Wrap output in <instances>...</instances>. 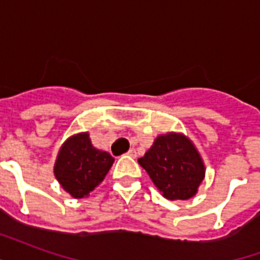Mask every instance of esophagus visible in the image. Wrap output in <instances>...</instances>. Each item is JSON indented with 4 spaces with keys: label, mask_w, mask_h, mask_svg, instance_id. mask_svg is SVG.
Listing matches in <instances>:
<instances>
[{
    "label": "esophagus",
    "mask_w": 260,
    "mask_h": 260,
    "mask_svg": "<svg viewBox=\"0 0 260 260\" xmlns=\"http://www.w3.org/2000/svg\"><path fill=\"white\" fill-rule=\"evenodd\" d=\"M128 156H131V157H136V150H135V149H129V152H128Z\"/></svg>",
    "instance_id": "34e87169"
}]
</instances>
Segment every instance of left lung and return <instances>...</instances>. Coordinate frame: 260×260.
Here are the masks:
<instances>
[{
	"instance_id": "left-lung-1",
	"label": "left lung",
	"mask_w": 260,
	"mask_h": 260,
	"mask_svg": "<svg viewBox=\"0 0 260 260\" xmlns=\"http://www.w3.org/2000/svg\"><path fill=\"white\" fill-rule=\"evenodd\" d=\"M138 163L170 201L191 199L205 178V164L201 154L182 134L158 135Z\"/></svg>"
}]
</instances>
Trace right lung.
<instances>
[{
  "label": "right lung",
  "instance_id": "add662e5",
  "mask_svg": "<svg viewBox=\"0 0 260 260\" xmlns=\"http://www.w3.org/2000/svg\"><path fill=\"white\" fill-rule=\"evenodd\" d=\"M113 163L110 153L96 149L89 134L80 132L62 143L54 164V175L69 195L80 199L100 185Z\"/></svg>",
  "mask_w": 260,
  "mask_h": 260
}]
</instances>
